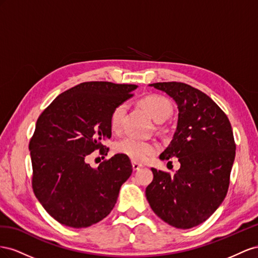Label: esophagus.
I'll use <instances>...</instances> for the list:
<instances>
[{"instance_id": "1", "label": "esophagus", "mask_w": 258, "mask_h": 258, "mask_svg": "<svg viewBox=\"0 0 258 258\" xmlns=\"http://www.w3.org/2000/svg\"><path fill=\"white\" fill-rule=\"evenodd\" d=\"M132 165H133V170L134 171H138V170H141V168L143 167V164H141V163H138V162H133V163H132Z\"/></svg>"}]
</instances>
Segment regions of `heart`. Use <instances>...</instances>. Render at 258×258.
Instances as JSON below:
<instances>
[{
  "label": "heart",
  "instance_id": "obj_1",
  "mask_svg": "<svg viewBox=\"0 0 258 258\" xmlns=\"http://www.w3.org/2000/svg\"><path fill=\"white\" fill-rule=\"evenodd\" d=\"M142 107L156 122H163L172 113V105L167 98L160 95H149L141 100ZM126 106L117 105L110 115V126L114 132L120 131ZM115 151L135 162H143L159 151V145L153 142L139 141L136 138L126 137L115 146Z\"/></svg>",
  "mask_w": 258,
  "mask_h": 258
}]
</instances>
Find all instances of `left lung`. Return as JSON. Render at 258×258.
<instances>
[{
    "label": "left lung",
    "mask_w": 258,
    "mask_h": 258,
    "mask_svg": "<svg viewBox=\"0 0 258 258\" xmlns=\"http://www.w3.org/2000/svg\"><path fill=\"white\" fill-rule=\"evenodd\" d=\"M173 98L177 126L160 160L178 158L174 175L151 168L146 188L152 211L165 223L189 229L205 222L222 204L235 157L231 124L207 94L180 82L149 84Z\"/></svg>",
    "instance_id": "8db88e82"
}]
</instances>
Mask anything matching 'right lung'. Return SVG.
<instances>
[{
	"label": "right lung",
	"instance_id": "obj_1",
	"mask_svg": "<svg viewBox=\"0 0 258 258\" xmlns=\"http://www.w3.org/2000/svg\"><path fill=\"white\" fill-rule=\"evenodd\" d=\"M138 86L84 82L61 93L36 121L29 144L35 197L58 223L85 228L104 219L133 172L130 158L116 153L97 167L90 154L111 137L110 115Z\"/></svg>",
	"mask_w": 258,
	"mask_h": 258
}]
</instances>
